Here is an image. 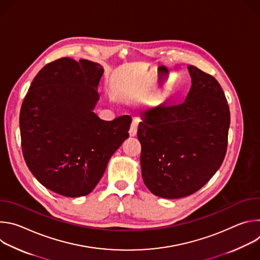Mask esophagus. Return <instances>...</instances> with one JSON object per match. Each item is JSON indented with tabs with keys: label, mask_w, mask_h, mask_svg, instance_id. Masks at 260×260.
<instances>
[{
	"label": "esophagus",
	"mask_w": 260,
	"mask_h": 260,
	"mask_svg": "<svg viewBox=\"0 0 260 260\" xmlns=\"http://www.w3.org/2000/svg\"><path fill=\"white\" fill-rule=\"evenodd\" d=\"M137 131H138V120L137 119H134L132 124H131V127H129V136L131 137H135L137 135Z\"/></svg>",
	"instance_id": "1"
}]
</instances>
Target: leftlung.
<instances>
[{
  "label": "left lung",
  "instance_id": "left-lung-1",
  "mask_svg": "<svg viewBox=\"0 0 260 260\" xmlns=\"http://www.w3.org/2000/svg\"><path fill=\"white\" fill-rule=\"evenodd\" d=\"M190 90L182 104H162L142 113L138 127L141 170L147 188L164 199L201 189L224 159L231 113L218 81L187 67Z\"/></svg>",
  "mask_w": 260,
  "mask_h": 260
}]
</instances>
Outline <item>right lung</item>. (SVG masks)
Segmentation results:
<instances>
[{"label": "right lung", "instance_id": "right-lung-1", "mask_svg": "<svg viewBox=\"0 0 260 260\" xmlns=\"http://www.w3.org/2000/svg\"><path fill=\"white\" fill-rule=\"evenodd\" d=\"M100 63L62 57L34 78L20 109L24 160L47 189L68 198L90 193L108 161L128 138L132 117L101 119Z\"/></svg>", "mask_w": 260, "mask_h": 260}]
</instances>
